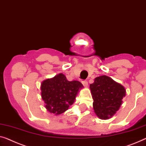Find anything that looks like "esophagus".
Listing matches in <instances>:
<instances>
[{
  "label": "esophagus",
  "mask_w": 146,
  "mask_h": 146,
  "mask_svg": "<svg viewBox=\"0 0 146 146\" xmlns=\"http://www.w3.org/2000/svg\"><path fill=\"white\" fill-rule=\"evenodd\" d=\"M82 83L85 87L88 86V82H87V80H82Z\"/></svg>",
  "instance_id": "obj_1"
}]
</instances>
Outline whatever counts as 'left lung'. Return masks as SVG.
Masks as SVG:
<instances>
[{
  "mask_svg": "<svg viewBox=\"0 0 146 146\" xmlns=\"http://www.w3.org/2000/svg\"><path fill=\"white\" fill-rule=\"evenodd\" d=\"M95 113L101 119L111 118L119 110L126 94L125 88L108 76L96 77L90 84Z\"/></svg>",
  "mask_w": 146,
  "mask_h": 146,
  "instance_id": "obj_1",
  "label": "left lung"
}]
</instances>
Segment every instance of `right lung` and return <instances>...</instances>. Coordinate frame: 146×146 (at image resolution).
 <instances>
[{"mask_svg": "<svg viewBox=\"0 0 146 146\" xmlns=\"http://www.w3.org/2000/svg\"><path fill=\"white\" fill-rule=\"evenodd\" d=\"M82 87L83 85L79 81L67 80L62 73L44 80L40 89L45 108L50 113L56 115L62 113L73 104L79 90Z\"/></svg>", "mask_w": 146, "mask_h": 146, "instance_id": "obj_1", "label": "right lung"}]
</instances>
